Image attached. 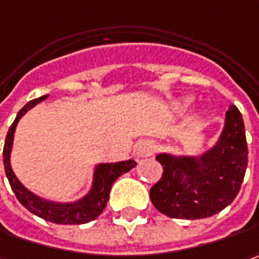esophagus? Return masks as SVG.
<instances>
[{"label":"esophagus","mask_w":259,"mask_h":259,"mask_svg":"<svg viewBox=\"0 0 259 259\" xmlns=\"http://www.w3.org/2000/svg\"><path fill=\"white\" fill-rule=\"evenodd\" d=\"M152 149H153L152 143L143 141V142H139V143L135 146V153H136L138 156H146V155L152 153Z\"/></svg>","instance_id":"34e87169"}]
</instances>
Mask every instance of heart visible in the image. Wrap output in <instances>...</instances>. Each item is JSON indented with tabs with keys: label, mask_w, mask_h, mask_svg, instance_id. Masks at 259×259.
Here are the masks:
<instances>
[{
	"label": "heart",
	"mask_w": 259,
	"mask_h": 259,
	"mask_svg": "<svg viewBox=\"0 0 259 259\" xmlns=\"http://www.w3.org/2000/svg\"><path fill=\"white\" fill-rule=\"evenodd\" d=\"M188 101H190V100H184V106H186V104H188Z\"/></svg>",
	"instance_id": "obj_1"
}]
</instances>
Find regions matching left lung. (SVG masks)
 I'll return each mask as SVG.
<instances>
[{"label": "left lung", "instance_id": "8db88e82", "mask_svg": "<svg viewBox=\"0 0 259 259\" xmlns=\"http://www.w3.org/2000/svg\"><path fill=\"white\" fill-rule=\"evenodd\" d=\"M161 180L151 188L152 203L168 218L204 219L222 211L238 196L248 166L241 111L231 106L216 145L200 156L159 153Z\"/></svg>", "mask_w": 259, "mask_h": 259}]
</instances>
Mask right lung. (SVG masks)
<instances>
[{
    "instance_id": "obj_1",
    "label": "right lung",
    "mask_w": 259,
    "mask_h": 259,
    "mask_svg": "<svg viewBox=\"0 0 259 259\" xmlns=\"http://www.w3.org/2000/svg\"><path fill=\"white\" fill-rule=\"evenodd\" d=\"M48 96L40 97L36 100L28 101L24 107L18 111L17 117L14 123L10 126V130L7 133L6 145H4V168L10 186L13 188L17 200L31 211L33 214L39 216L41 219L58 223V225H82L88 223L91 220L97 219L103 210L106 208L108 201L110 190L113 183L117 180L120 175L129 172L132 168L136 166V162L133 159L129 161H121V162L114 163H98L94 168V180H93V187L91 190L85 194L82 198L72 201V203H56V201H49L41 197L33 194L28 191L26 187L23 186L16 174L11 169L10 163V155H11V148H13V141H14V132L17 126L18 120L27 113L30 108H33L37 103L46 100Z\"/></svg>"
}]
</instances>
